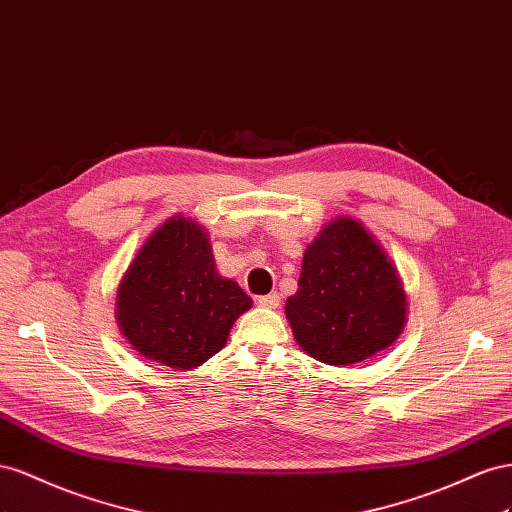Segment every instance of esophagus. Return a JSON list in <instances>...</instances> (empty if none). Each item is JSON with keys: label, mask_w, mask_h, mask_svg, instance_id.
Instances as JSON below:
<instances>
[{"label": "esophagus", "mask_w": 512, "mask_h": 512, "mask_svg": "<svg viewBox=\"0 0 512 512\" xmlns=\"http://www.w3.org/2000/svg\"><path fill=\"white\" fill-rule=\"evenodd\" d=\"M257 304H259V306H264V309H276V306L281 304V296L276 294V291H274V294H268V296H261V298H257Z\"/></svg>", "instance_id": "esophagus-1"}]
</instances>
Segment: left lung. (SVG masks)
Segmentation results:
<instances>
[{
	"label": "left lung",
	"instance_id": "left-lung-1",
	"mask_svg": "<svg viewBox=\"0 0 512 512\" xmlns=\"http://www.w3.org/2000/svg\"><path fill=\"white\" fill-rule=\"evenodd\" d=\"M291 332L311 358L349 367L384 352L405 328L397 266L354 216H339L306 246L298 291L285 302Z\"/></svg>",
	"mask_w": 512,
	"mask_h": 512
}]
</instances>
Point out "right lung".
Segmentation results:
<instances>
[{
  "label": "right lung",
  "mask_w": 512,
  "mask_h": 512,
  "mask_svg": "<svg viewBox=\"0 0 512 512\" xmlns=\"http://www.w3.org/2000/svg\"><path fill=\"white\" fill-rule=\"evenodd\" d=\"M253 306L242 287L218 274L208 231L175 214L143 242L124 272L115 319L139 356L193 371L221 352L236 319Z\"/></svg>",
  "instance_id": "add662e5"
}]
</instances>
